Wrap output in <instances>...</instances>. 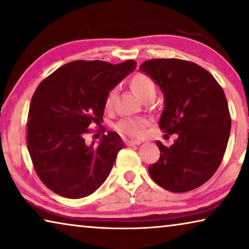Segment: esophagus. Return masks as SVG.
Here are the masks:
<instances>
[{
	"label": "esophagus",
	"instance_id": "obj_1",
	"mask_svg": "<svg viewBox=\"0 0 249 249\" xmlns=\"http://www.w3.org/2000/svg\"><path fill=\"white\" fill-rule=\"evenodd\" d=\"M140 143H142V140H127V142H125V145L127 146L140 145Z\"/></svg>",
	"mask_w": 249,
	"mask_h": 249
}]
</instances>
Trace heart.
Listing matches in <instances>:
<instances>
[{"label":"heart","instance_id":"obj_1","mask_svg":"<svg viewBox=\"0 0 249 249\" xmlns=\"http://www.w3.org/2000/svg\"><path fill=\"white\" fill-rule=\"evenodd\" d=\"M129 85L142 100L146 99L147 96L155 95V92H156V85L154 81L145 73H136L132 75L129 80ZM114 99H116V89H112L107 93L106 100H104L106 109H111L113 107ZM147 124H148V121L143 118H124L118 122L116 129L124 135L132 137V138H139L145 132Z\"/></svg>","mask_w":249,"mask_h":249}]
</instances>
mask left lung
I'll list each match as a JSON object with an SVG mask.
<instances>
[{
  "instance_id": "1",
  "label": "left lung",
  "mask_w": 249,
  "mask_h": 249,
  "mask_svg": "<svg viewBox=\"0 0 249 249\" xmlns=\"http://www.w3.org/2000/svg\"><path fill=\"white\" fill-rule=\"evenodd\" d=\"M160 85L165 107L160 128L178 139L171 147L156 142L160 160L148 172L171 192H187L204 184L220 166L231 119L223 89L203 67L178 58L149 59L140 65Z\"/></svg>"
}]
</instances>
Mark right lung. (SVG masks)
<instances>
[{"label":"right lung","mask_w":249,"mask_h":249,"mask_svg":"<svg viewBox=\"0 0 249 249\" xmlns=\"http://www.w3.org/2000/svg\"><path fill=\"white\" fill-rule=\"evenodd\" d=\"M129 59L113 65L74 60L41 81L32 95L27 146L40 181L59 196L81 199L94 193L111 172L121 137L103 135L99 145H86L89 124L103 121L107 93L135 70Z\"/></svg>","instance_id":"obj_1"}]
</instances>
